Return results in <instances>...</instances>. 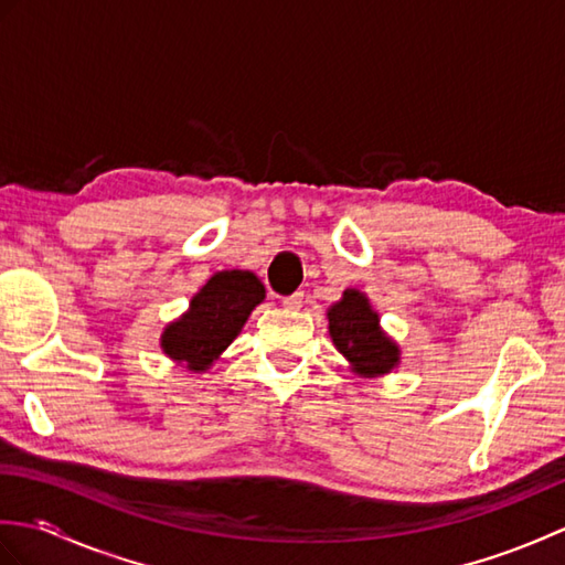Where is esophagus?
<instances>
[{
    "label": "esophagus",
    "mask_w": 565,
    "mask_h": 565,
    "mask_svg": "<svg viewBox=\"0 0 565 565\" xmlns=\"http://www.w3.org/2000/svg\"><path fill=\"white\" fill-rule=\"evenodd\" d=\"M281 306L286 308V310H301V306H303V294H294V296H286L284 301H281Z\"/></svg>",
    "instance_id": "1"
}]
</instances>
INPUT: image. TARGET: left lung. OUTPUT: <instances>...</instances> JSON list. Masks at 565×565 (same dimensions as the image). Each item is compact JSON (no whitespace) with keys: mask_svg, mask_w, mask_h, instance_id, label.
Wrapping results in <instances>:
<instances>
[{"mask_svg":"<svg viewBox=\"0 0 565 565\" xmlns=\"http://www.w3.org/2000/svg\"><path fill=\"white\" fill-rule=\"evenodd\" d=\"M328 332L334 350L356 376L379 379L401 364V344L381 328V318L364 291H342L340 301L328 308Z\"/></svg>","mask_w":565,"mask_h":565,"instance_id":"1","label":"left lung"}]
</instances>
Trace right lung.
Wrapping results in <instances>:
<instances>
[{
    "mask_svg": "<svg viewBox=\"0 0 565 565\" xmlns=\"http://www.w3.org/2000/svg\"><path fill=\"white\" fill-rule=\"evenodd\" d=\"M264 296L267 291L255 271H215L191 296L184 313L164 326L160 334L162 354L191 374H206L215 359L243 332L249 313L264 301Z\"/></svg>",
    "mask_w": 565,
    "mask_h": 565,
    "instance_id": "1",
    "label": "right lung"
}]
</instances>
